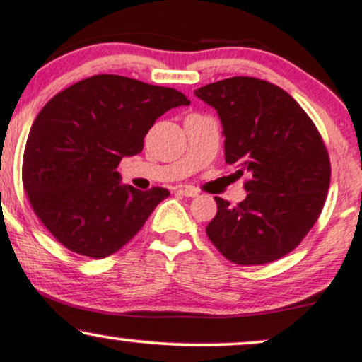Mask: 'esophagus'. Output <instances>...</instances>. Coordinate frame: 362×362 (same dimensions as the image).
<instances>
[{
  "instance_id": "34e87169",
  "label": "esophagus",
  "mask_w": 362,
  "mask_h": 362,
  "mask_svg": "<svg viewBox=\"0 0 362 362\" xmlns=\"http://www.w3.org/2000/svg\"><path fill=\"white\" fill-rule=\"evenodd\" d=\"M175 192L185 195V197H195V195L199 194L197 190L194 189V187H189V185H178V187H175Z\"/></svg>"
}]
</instances>
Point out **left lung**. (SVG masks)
<instances>
[{
  "label": "left lung",
  "instance_id": "8db88e82",
  "mask_svg": "<svg viewBox=\"0 0 362 362\" xmlns=\"http://www.w3.org/2000/svg\"><path fill=\"white\" fill-rule=\"evenodd\" d=\"M218 112L224 161L247 172V199L218 214L206 233L238 265L274 262L296 248L317 223L330 185L322 136L289 93L257 78L235 76L194 91Z\"/></svg>",
  "mask_w": 362,
  "mask_h": 362
}]
</instances>
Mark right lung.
Masks as SVG:
<instances>
[{
	"label": "right lung",
	"instance_id": "add662e5",
	"mask_svg": "<svg viewBox=\"0 0 362 362\" xmlns=\"http://www.w3.org/2000/svg\"><path fill=\"white\" fill-rule=\"evenodd\" d=\"M180 91L97 74L62 90L39 112L23 153V187L57 242L105 259L122 248L168 197L120 184L117 165L143 151L158 117L189 105Z\"/></svg>",
	"mask_w": 362,
	"mask_h": 362
}]
</instances>
